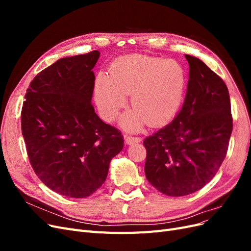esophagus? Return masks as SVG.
<instances>
[{
    "mask_svg": "<svg viewBox=\"0 0 251 251\" xmlns=\"http://www.w3.org/2000/svg\"><path fill=\"white\" fill-rule=\"evenodd\" d=\"M141 138L140 137H134V136H126V143L131 146L133 143H137L140 142Z\"/></svg>",
    "mask_w": 251,
    "mask_h": 251,
    "instance_id": "obj_1",
    "label": "esophagus"
}]
</instances>
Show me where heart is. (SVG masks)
Here are the masks:
<instances>
[{
  "label": "heart",
  "instance_id": "obj_1",
  "mask_svg": "<svg viewBox=\"0 0 251 251\" xmlns=\"http://www.w3.org/2000/svg\"><path fill=\"white\" fill-rule=\"evenodd\" d=\"M187 76L177 60L133 55L114 63L108 77L95 80V100L101 116L115 119L132 94L133 110L120 120L125 130L139 131L147 123L160 126L171 121L183 102Z\"/></svg>",
  "mask_w": 251,
  "mask_h": 251
}]
</instances>
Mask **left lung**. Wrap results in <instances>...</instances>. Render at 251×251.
<instances>
[{
	"label": "left lung",
	"instance_id": "left-lung-1",
	"mask_svg": "<svg viewBox=\"0 0 251 251\" xmlns=\"http://www.w3.org/2000/svg\"><path fill=\"white\" fill-rule=\"evenodd\" d=\"M185 58L189 79L182 109L171 124L143 141L148 181L172 197L193 194L215 177L232 132L225 82L201 59Z\"/></svg>",
	"mask_w": 251,
	"mask_h": 251
}]
</instances>
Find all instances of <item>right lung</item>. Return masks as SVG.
<instances>
[{
  "instance_id": "obj_1",
  "label": "right lung",
  "mask_w": 251,
  "mask_h": 251,
  "mask_svg": "<svg viewBox=\"0 0 251 251\" xmlns=\"http://www.w3.org/2000/svg\"><path fill=\"white\" fill-rule=\"evenodd\" d=\"M97 50L64 57L30 82L22 134L34 173L53 192L86 198L107 179L124 136L97 116L92 100Z\"/></svg>"
}]
</instances>
